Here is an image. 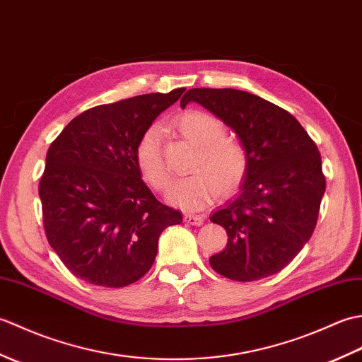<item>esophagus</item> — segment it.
Masks as SVG:
<instances>
[{
	"label": "esophagus",
	"instance_id": "1",
	"mask_svg": "<svg viewBox=\"0 0 362 362\" xmlns=\"http://www.w3.org/2000/svg\"><path fill=\"white\" fill-rule=\"evenodd\" d=\"M185 222L189 226H202L204 224V214H185Z\"/></svg>",
	"mask_w": 362,
	"mask_h": 362
}]
</instances>
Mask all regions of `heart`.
<instances>
[{
	"mask_svg": "<svg viewBox=\"0 0 362 362\" xmlns=\"http://www.w3.org/2000/svg\"><path fill=\"white\" fill-rule=\"evenodd\" d=\"M182 135L199 146L194 171L177 180L168 194V201L183 210H201L219 197L221 191L232 193L241 185L247 173L249 160L244 148L226 138L224 126L213 115L202 110H188L175 121ZM136 165L143 179L152 188L165 191L171 182V173L161 152V129L151 126L136 143Z\"/></svg>",
	"mask_w": 362,
	"mask_h": 362,
	"instance_id": "b5f03b06",
	"label": "heart"
}]
</instances>
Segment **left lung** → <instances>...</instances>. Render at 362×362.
Listing matches in <instances>:
<instances>
[{
  "label": "left lung",
  "instance_id": "obj_1",
  "mask_svg": "<svg viewBox=\"0 0 362 362\" xmlns=\"http://www.w3.org/2000/svg\"><path fill=\"white\" fill-rule=\"evenodd\" d=\"M189 103L232 129L249 160L240 193L210 216L228 235L211 267L236 281L280 272L316 227L325 193L317 146L289 112L247 91L191 88L182 109Z\"/></svg>",
  "mask_w": 362,
  "mask_h": 362
}]
</instances>
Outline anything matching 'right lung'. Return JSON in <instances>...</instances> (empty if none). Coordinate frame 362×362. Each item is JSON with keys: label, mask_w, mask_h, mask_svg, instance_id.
Masks as SVG:
<instances>
[{"label": "right lung", "mask_w": 362, "mask_h": 362, "mask_svg": "<svg viewBox=\"0 0 362 362\" xmlns=\"http://www.w3.org/2000/svg\"><path fill=\"white\" fill-rule=\"evenodd\" d=\"M185 88L88 109L60 132L38 183L45 233L79 279L105 288L149 271L158 238L182 214L158 202L141 179L136 143Z\"/></svg>", "instance_id": "right-lung-1"}]
</instances>
